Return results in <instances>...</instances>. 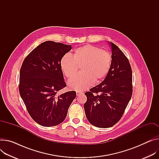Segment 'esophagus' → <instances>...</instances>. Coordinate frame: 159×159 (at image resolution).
Instances as JSON below:
<instances>
[{
	"instance_id": "1",
	"label": "esophagus",
	"mask_w": 159,
	"mask_h": 159,
	"mask_svg": "<svg viewBox=\"0 0 159 159\" xmlns=\"http://www.w3.org/2000/svg\"><path fill=\"white\" fill-rule=\"evenodd\" d=\"M81 93H83L82 92H80V91H77V92H76V95H77V96H78L79 95H80V94H81Z\"/></svg>"
}]
</instances>
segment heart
Listing matches in <instances>:
<instances>
[{
    "mask_svg": "<svg viewBox=\"0 0 159 159\" xmlns=\"http://www.w3.org/2000/svg\"><path fill=\"white\" fill-rule=\"evenodd\" d=\"M111 55L98 47L85 45L77 48L71 57L66 55L60 60V66L65 76L72 78L81 66V74L71 78L68 86L72 90H84L100 82L107 75L111 66Z\"/></svg>",
    "mask_w": 159,
    "mask_h": 159,
    "instance_id": "1",
    "label": "heart"
}]
</instances>
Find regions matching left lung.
Instances as JSON below:
<instances>
[{"label": "left lung", "instance_id": "left-lung-1", "mask_svg": "<svg viewBox=\"0 0 159 159\" xmlns=\"http://www.w3.org/2000/svg\"><path fill=\"white\" fill-rule=\"evenodd\" d=\"M111 66L105 79L84 93V109L90 123L97 127L115 125L123 115L132 94V72L129 60L111 42Z\"/></svg>", "mask_w": 159, "mask_h": 159}]
</instances>
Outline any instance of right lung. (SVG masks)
Here are the masks:
<instances>
[{
  "mask_svg": "<svg viewBox=\"0 0 159 159\" xmlns=\"http://www.w3.org/2000/svg\"><path fill=\"white\" fill-rule=\"evenodd\" d=\"M71 49V45L47 41L34 49L22 64L20 94L32 118L42 126L62 123L76 98L75 91L57 95L66 87L60 60Z\"/></svg>",
  "mask_w": 159,
  "mask_h": 159,
  "instance_id": "right-lung-1",
  "label": "right lung"
}]
</instances>
